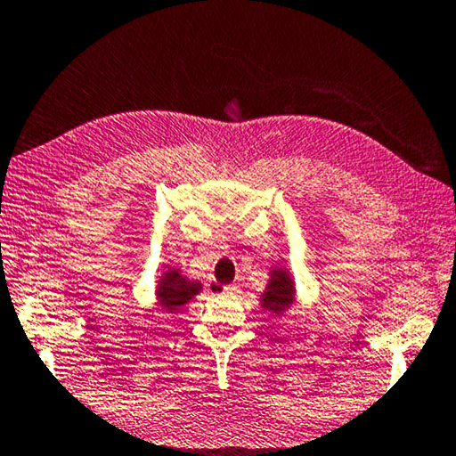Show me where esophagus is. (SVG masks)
Masks as SVG:
<instances>
[{
	"mask_svg": "<svg viewBox=\"0 0 456 456\" xmlns=\"http://www.w3.org/2000/svg\"><path fill=\"white\" fill-rule=\"evenodd\" d=\"M239 292H240L239 284H225V287L221 289V294H223V297H227V298H235Z\"/></svg>",
	"mask_w": 456,
	"mask_h": 456,
	"instance_id": "esophagus-1",
	"label": "esophagus"
}]
</instances>
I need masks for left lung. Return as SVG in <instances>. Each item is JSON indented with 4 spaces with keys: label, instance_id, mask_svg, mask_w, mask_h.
Listing matches in <instances>:
<instances>
[{
    "label": "left lung",
    "instance_id": "8db88e82",
    "mask_svg": "<svg viewBox=\"0 0 456 456\" xmlns=\"http://www.w3.org/2000/svg\"><path fill=\"white\" fill-rule=\"evenodd\" d=\"M294 300V282L287 271L276 269L271 274L269 287L263 294V308L271 310L273 314H282L284 310L290 308Z\"/></svg>",
    "mask_w": 456,
    "mask_h": 456
}]
</instances>
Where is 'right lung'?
<instances>
[{
	"label": "right lung",
	"instance_id": "obj_1",
	"mask_svg": "<svg viewBox=\"0 0 456 456\" xmlns=\"http://www.w3.org/2000/svg\"><path fill=\"white\" fill-rule=\"evenodd\" d=\"M201 290V284L195 281H187L180 271H167L164 273L162 281L158 284V302L159 306L167 312H174L180 306L187 305L195 294Z\"/></svg>",
	"mask_w": 456,
	"mask_h": 456
}]
</instances>
